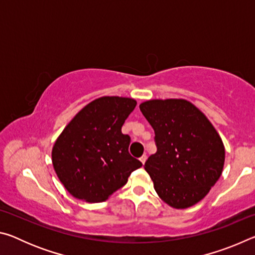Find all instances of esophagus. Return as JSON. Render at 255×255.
I'll list each match as a JSON object with an SVG mask.
<instances>
[{
	"label": "esophagus",
	"instance_id": "34e87169",
	"mask_svg": "<svg viewBox=\"0 0 255 255\" xmlns=\"http://www.w3.org/2000/svg\"><path fill=\"white\" fill-rule=\"evenodd\" d=\"M146 159H147V156H146V155H143V156H141V157L139 158V161H140L141 163H143V164H145Z\"/></svg>",
	"mask_w": 255,
	"mask_h": 255
}]
</instances>
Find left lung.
<instances>
[{
	"instance_id": "1",
	"label": "left lung",
	"mask_w": 255,
	"mask_h": 255,
	"mask_svg": "<svg viewBox=\"0 0 255 255\" xmlns=\"http://www.w3.org/2000/svg\"><path fill=\"white\" fill-rule=\"evenodd\" d=\"M153 127L156 153L145 163L159 198L176 209L199 202L221 178L225 148L206 116L183 99L139 106Z\"/></svg>"
}]
</instances>
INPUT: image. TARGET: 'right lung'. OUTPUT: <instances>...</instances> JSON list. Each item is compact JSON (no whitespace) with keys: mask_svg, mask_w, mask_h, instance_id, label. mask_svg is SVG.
<instances>
[{"mask_svg":"<svg viewBox=\"0 0 255 255\" xmlns=\"http://www.w3.org/2000/svg\"><path fill=\"white\" fill-rule=\"evenodd\" d=\"M136 105L129 98H99L85 106L55 141L54 169L73 197L105 201L143 165L129 154L130 137L122 132Z\"/></svg>","mask_w":255,"mask_h":255,"instance_id":"right-lung-1","label":"right lung"}]
</instances>
